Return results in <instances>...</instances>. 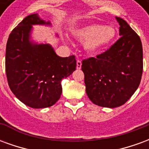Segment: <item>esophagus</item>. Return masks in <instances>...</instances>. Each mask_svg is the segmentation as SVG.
Wrapping results in <instances>:
<instances>
[{
	"label": "esophagus",
	"mask_w": 149,
	"mask_h": 149,
	"mask_svg": "<svg viewBox=\"0 0 149 149\" xmlns=\"http://www.w3.org/2000/svg\"><path fill=\"white\" fill-rule=\"evenodd\" d=\"M81 65H82V64H81V61H80V60H77V69H81Z\"/></svg>",
	"instance_id": "34e87169"
}]
</instances>
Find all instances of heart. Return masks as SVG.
Returning <instances> with one entry per match:
<instances>
[{
    "mask_svg": "<svg viewBox=\"0 0 149 149\" xmlns=\"http://www.w3.org/2000/svg\"><path fill=\"white\" fill-rule=\"evenodd\" d=\"M116 28L101 24H91L79 28L74 32V37L81 42H85L84 48L90 53H96L106 49L115 40Z\"/></svg>",
    "mask_w": 149,
    "mask_h": 149,
    "instance_id": "obj_1",
    "label": "heart"
}]
</instances>
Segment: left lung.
<instances>
[{"label": "left lung", "mask_w": 149, "mask_h": 149, "mask_svg": "<svg viewBox=\"0 0 149 149\" xmlns=\"http://www.w3.org/2000/svg\"><path fill=\"white\" fill-rule=\"evenodd\" d=\"M120 38L106 52L82 61L86 93L95 104L106 108L123 105L134 94L143 72V49L140 37L122 18Z\"/></svg>", "instance_id": "8db88e82"}]
</instances>
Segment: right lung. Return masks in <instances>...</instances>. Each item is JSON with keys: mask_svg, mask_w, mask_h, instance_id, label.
I'll return each mask as SVG.
<instances>
[{"mask_svg": "<svg viewBox=\"0 0 149 149\" xmlns=\"http://www.w3.org/2000/svg\"><path fill=\"white\" fill-rule=\"evenodd\" d=\"M37 24L50 26L51 22L34 13L12 31L6 45L5 71L8 86L18 100L33 109H44L60 99L62 79L76 70L77 61L75 56H59L51 45L31 40L33 25Z\"/></svg>", "mask_w": 149, "mask_h": 149, "instance_id": "obj_1", "label": "right lung"}]
</instances>
